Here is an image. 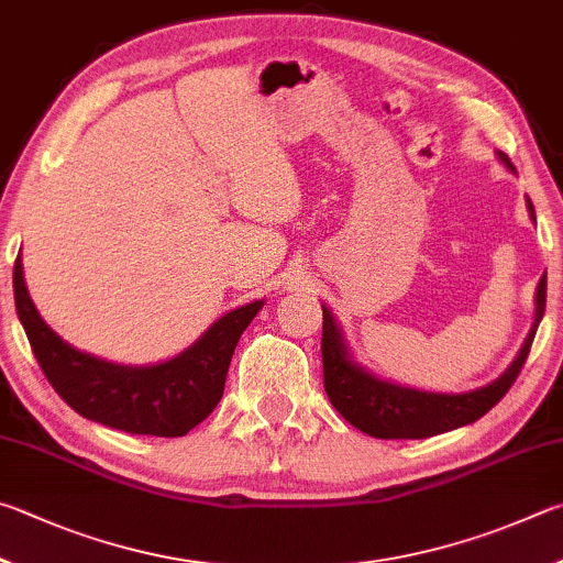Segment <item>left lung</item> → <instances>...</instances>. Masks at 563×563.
<instances>
[{
  "label": "left lung",
  "mask_w": 563,
  "mask_h": 563,
  "mask_svg": "<svg viewBox=\"0 0 563 563\" xmlns=\"http://www.w3.org/2000/svg\"><path fill=\"white\" fill-rule=\"evenodd\" d=\"M497 157L515 173V165L509 163V157L505 153H497ZM527 210L531 222H537L534 205H531L529 197ZM534 303V323H531L517 358L509 363V368L501 373L497 380L467 393H430L398 386V383L373 376L371 371L363 368L361 363L353 358L336 319H333V313L321 303L323 388H327L331 406L336 408L353 428H358L361 432H366V435L380 440H422L440 435V432L470 426V422L479 420L485 412H489L501 398H505V393L511 388V383L517 380L521 366H525L531 341H534V333L539 329V321L544 317L547 274L539 279Z\"/></svg>",
  "instance_id": "obj_1"
}]
</instances>
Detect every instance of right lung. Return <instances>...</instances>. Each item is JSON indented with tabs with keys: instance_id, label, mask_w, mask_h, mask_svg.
<instances>
[{
	"instance_id": "add662e5",
	"label": "right lung",
	"mask_w": 563,
	"mask_h": 563,
	"mask_svg": "<svg viewBox=\"0 0 563 563\" xmlns=\"http://www.w3.org/2000/svg\"><path fill=\"white\" fill-rule=\"evenodd\" d=\"M14 303L46 380L78 416L135 435L180 438L220 402L236 341L264 299L224 313L192 346L153 366H123L68 346L38 317L22 254L14 262Z\"/></svg>"
}]
</instances>
